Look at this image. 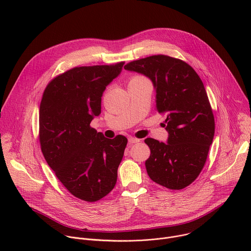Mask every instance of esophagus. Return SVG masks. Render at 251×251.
I'll use <instances>...</instances> for the list:
<instances>
[{
	"instance_id": "obj_1",
	"label": "esophagus",
	"mask_w": 251,
	"mask_h": 251,
	"mask_svg": "<svg viewBox=\"0 0 251 251\" xmlns=\"http://www.w3.org/2000/svg\"><path fill=\"white\" fill-rule=\"evenodd\" d=\"M128 142H129V144H135V143L140 142V140H139V139H136V138H134V137H129V138H128Z\"/></svg>"
}]
</instances>
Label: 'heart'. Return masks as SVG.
<instances>
[{
	"label": "heart",
	"instance_id": "b5f03b06",
	"mask_svg": "<svg viewBox=\"0 0 251 251\" xmlns=\"http://www.w3.org/2000/svg\"><path fill=\"white\" fill-rule=\"evenodd\" d=\"M145 78L144 77H142V76H134V77H132L131 79H130V81H129V83H134V82H138V81H142V80H144Z\"/></svg>",
	"mask_w": 251,
	"mask_h": 251
}]
</instances>
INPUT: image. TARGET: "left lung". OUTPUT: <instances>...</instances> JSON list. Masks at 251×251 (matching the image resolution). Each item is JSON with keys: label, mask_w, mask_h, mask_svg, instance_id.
Returning a JSON list of instances; mask_svg holds the SVG:
<instances>
[{"label": "left lung", "mask_w": 251, "mask_h": 251, "mask_svg": "<svg viewBox=\"0 0 251 251\" xmlns=\"http://www.w3.org/2000/svg\"><path fill=\"white\" fill-rule=\"evenodd\" d=\"M148 77L156 109L167 117V143L147 138L151 180L171 190L191 185L201 172L214 135V118L203 83L192 66L167 55H152L124 66Z\"/></svg>", "instance_id": "8db88e82"}]
</instances>
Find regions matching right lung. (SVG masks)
Instances as JSON below:
<instances>
[{
  "instance_id": "add662e5",
  "label": "right lung",
  "mask_w": 251,
  "mask_h": 251,
  "mask_svg": "<svg viewBox=\"0 0 251 251\" xmlns=\"http://www.w3.org/2000/svg\"><path fill=\"white\" fill-rule=\"evenodd\" d=\"M123 65L75 67L51 80L42 98V152L61 184L82 201L102 199L117 181L127 138H105L90 123L101 113L102 94Z\"/></svg>"
}]
</instances>
